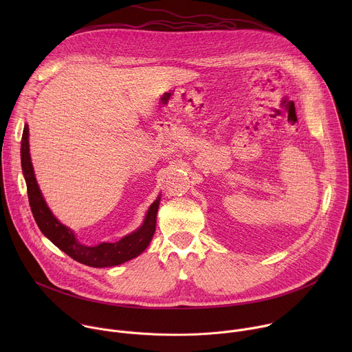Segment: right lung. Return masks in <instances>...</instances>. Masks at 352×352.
Returning a JSON list of instances; mask_svg holds the SVG:
<instances>
[{
    "mask_svg": "<svg viewBox=\"0 0 352 352\" xmlns=\"http://www.w3.org/2000/svg\"><path fill=\"white\" fill-rule=\"evenodd\" d=\"M21 160L22 171L28 186L29 205L33 217L40 231L52 241L63 252L71 256L74 261L90 267H111L125 263L139 256L147 245L152 241L156 231V216L159 210L160 196L150 205L143 224L133 232L125 235L117 242H102L96 246H87L80 243L71 228L61 224L52 210L48 209L45 200L37 185L33 166L29 153V126L25 125L21 143Z\"/></svg>",
    "mask_w": 352,
    "mask_h": 352,
    "instance_id": "obj_1",
    "label": "right lung"
}]
</instances>
